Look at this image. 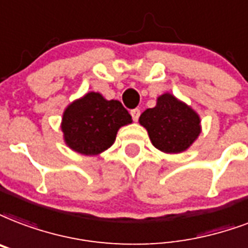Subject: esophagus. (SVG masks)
I'll list each match as a JSON object with an SVG mask.
<instances>
[{"instance_id": "34e87169", "label": "esophagus", "mask_w": 248, "mask_h": 248, "mask_svg": "<svg viewBox=\"0 0 248 248\" xmlns=\"http://www.w3.org/2000/svg\"><path fill=\"white\" fill-rule=\"evenodd\" d=\"M130 114H131L132 120L138 121L139 120V117H140V110H139L138 108H135V109H132V110L130 111Z\"/></svg>"}]
</instances>
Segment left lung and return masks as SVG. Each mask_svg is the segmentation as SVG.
<instances>
[{
    "label": "left lung",
    "mask_w": 248,
    "mask_h": 248,
    "mask_svg": "<svg viewBox=\"0 0 248 248\" xmlns=\"http://www.w3.org/2000/svg\"><path fill=\"white\" fill-rule=\"evenodd\" d=\"M139 122L152 144L166 154L182 152L200 134L199 116L170 93L160 96L156 107L143 111Z\"/></svg>",
    "instance_id": "left-lung-1"
}]
</instances>
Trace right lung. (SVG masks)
I'll return each mask as SVG.
<instances>
[{"label": "right lung", "instance_id": "add662e5", "mask_svg": "<svg viewBox=\"0 0 248 248\" xmlns=\"http://www.w3.org/2000/svg\"><path fill=\"white\" fill-rule=\"evenodd\" d=\"M131 122V116L120 101H108L100 93L90 92L67 107L62 131L71 149L83 155H97L114 143L121 126Z\"/></svg>", "mask_w": 248, "mask_h": 248}]
</instances>
